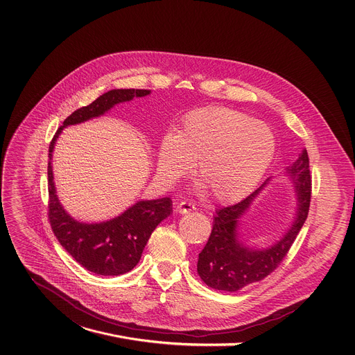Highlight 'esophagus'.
<instances>
[{"mask_svg": "<svg viewBox=\"0 0 355 355\" xmlns=\"http://www.w3.org/2000/svg\"><path fill=\"white\" fill-rule=\"evenodd\" d=\"M194 209H196V205L189 202V201H181L175 207V211L180 212V214H188V212H192Z\"/></svg>", "mask_w": 355, "mask_h": 355, "instance_id": "esophagus-1", "label": "esophagus"}]
</instances>
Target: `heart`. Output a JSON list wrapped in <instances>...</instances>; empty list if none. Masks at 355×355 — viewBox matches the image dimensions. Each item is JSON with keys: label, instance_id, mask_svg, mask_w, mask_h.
<instances>
[{"label": "heart", "instance_id": "obj_1", "mask_svg": "<svg viewBox=\"0 0 355 355\" xmlns=\"http://www.w3.org/2000/svg\"><path fill=\"white\" fill-rule=\"evenodd\" d=\"M276 151L270 127L227 107L189 113L178 133L159 141L157 167L174 182L197 163L200 188L220 204L242 200L261 182Z\"/></svg>", "mask_w": 355, "mask_h": 355}]
</instances>
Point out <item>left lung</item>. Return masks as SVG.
I'll return each instance as SVG.
<instances>
[{"label": "left lung", "mask_w": 355, "mask_h": 355, "mask_svg": "<svg viewBox=\"0 0 355 355\" xmlns=\"http://www.w3.org/2000/svg\"><path fill=\"white\" fill-rule=\"evenodd\" d=\"M286 173L295 181L297 196V211L292 227L280 241L266 249L249 248L239 241V219L269 180L241 202L218 209L212 232L198 256L197 265L198 275L207 286L223 292H238L248 284L265 279L284 259L309 215L311 175L306 148Z\"/></svg>", "instance_id": "obj_1"}]
</instances>
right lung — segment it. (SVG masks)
<instances>
[{
    "label": "right lung",
    "instance_id": "obj_1",
    "mask_svg": "<svg viewBox=\"0 0 355 355\" xmlns=\"http://www.w3.org/2000/svg\"><path fill=\"white\" fill-rule=\"evenodd\" d=\"M147 94H150V90L146 89H113L103 93L90 105L67 117L49 144L48 216L51 228L63 249L72 254L79 265L96 275L119 276L130 272L139 263L143 249L157 225L173 212V201L167 197L139 201L121 215L99 223H85L73 219L63 209L56 196L51 166L55 141L67 125L99 117L117 103Z\"/></svg>",
    "mask_w": 355,
    "mask_h": 355
}]
</instances>
